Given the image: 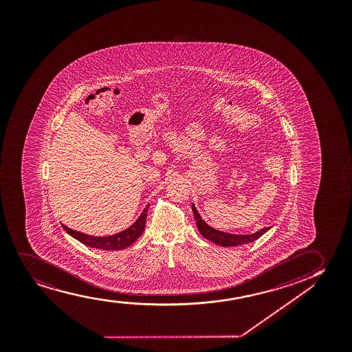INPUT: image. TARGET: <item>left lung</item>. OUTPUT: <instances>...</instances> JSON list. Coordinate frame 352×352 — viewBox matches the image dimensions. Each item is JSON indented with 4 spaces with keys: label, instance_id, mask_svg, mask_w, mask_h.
<instances>
[{
    "label": "left lung",
    "instance_id": "8db88e82",
    "mask_svg": "<svg viewBox=\"0 0 352 352\" xmlns=\"http://www.w3.org/2000/svg\"><path fill=\"white\" fill-rule=\"evenodd\" d=\"M192 211L195 214L197 228H198L200 234H203L205 239H208V241H211V242L218 244V245H221V247H236V245H242V244L252 243L257 239H260L262 234H265L272 228V226L270 228H263V229L250 234H228V232L216 230V229H213L212 226L206 224V221L200 217L195 204H192Z\"/></svg>",
    "mask_w": 352,
    "mask_h": 352
}]
</instances>
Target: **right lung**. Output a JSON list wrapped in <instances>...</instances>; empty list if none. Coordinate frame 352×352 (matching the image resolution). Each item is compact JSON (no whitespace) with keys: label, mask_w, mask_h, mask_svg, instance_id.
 Returning <instances> with one entry per match:
<instances>
[{"label":"right lung","mask_w":352,"mask_h":352,"mask_svg":"<svg viewBox=\"0 0 352 352\" xmlns=\"http://www.w3.org/2000/svg\"><path fill=\"white\" fill-rule=\"evenodd\" d=\"M148 208H149V205L146 206L142 213L140 214V217L129 228H126V230L121 231L118 234H111V236H103V237L90 236V234L79 232V231L72 230L64 224H63V228L65 229L69 236H72L74 239L79 241L80 243L85 244L87 247L96 248L100 250H122L134 243L135 241L139 239L144 232Z\"/></svg>","instance_id":"1"}]
</instances>
